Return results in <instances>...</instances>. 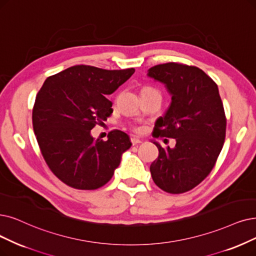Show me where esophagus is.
<instances>
[{"mask_svg": "<svg viewBox=\"0 0 256 256\" xmlns=\"http://www.w3.org/2000/svg\"><path fill=\"white\" fill-rule=\"evenodd\" d=\"M140 142H142V140H140V138H134V136H132L131 138V144L132 145H138V144H140Z\"/></svg>", "mask_w": 256, "mask_h": 256, "instance_id": "esophagus-1", "label": "esophagus"}]
</instances>
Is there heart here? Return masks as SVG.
<instances>
[{
    "label": "heart",
    "instance_id": "heart-1",
    "mask_svg": "<svg viewBox=\"0 0 256 256\" xmlns=\"http://www.w3.org/2000/svg\"><path fill=\"white\" fill-rule=\"evenodd\" d=\"M136 130H140V129H138H138H136Z\"/></svg>",
    "mask_w": 256,
    "mask_h": 256
}]
</instances>
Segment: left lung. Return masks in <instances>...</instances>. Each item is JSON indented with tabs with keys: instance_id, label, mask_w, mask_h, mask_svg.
<instances>
[{
	"instance_id": "obj_1",
	"label": "left lung",
	"mask_w": 256,
	"mask_h": 256,
	"mask_svg": "<svg viewBox=\"0 0 256 256\" xmlns=\"http://www.w3.org/2000/svg\"><path fill=\"white\" fill-rule=\"evenodd\" d=\"M147 74L165 84L171 96L152 136L176 140L173 149L153 142L158 156L150 165L152 180L168 193L187 192L209 176L226 138L227 120L218 85L202 69L180 63L153 66Z\"/></svg>"
}]
</instances>
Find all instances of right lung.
I'll return each mask as SVG.
<instances>
[{
  "label": "right lung",
  "mask_w": 256,
  "mask_h": 256,
  "mask_svg": "<svg viewBox=\"0 0 256 256\" xmlns=\"http://www.w3.org/2000/svg\"><path fill=\"white\" fill-rule=\"evenodd\" d=\"M134 71L76 65L47 78L40 89L32 109L34 134L49 169L67 186L103 187L130 148L125 132L110 131L103 140L94 138L91 129L104 124L114 111L106 96Z\"/></svg>",
  "instance_id": "obj_1"
}]
</instances>
